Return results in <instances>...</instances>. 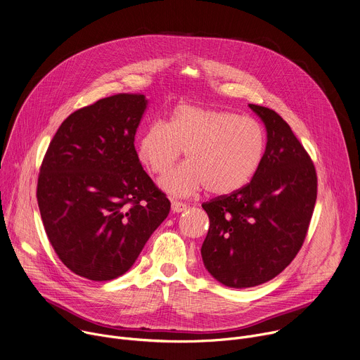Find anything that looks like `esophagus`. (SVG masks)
<instances>
[{
  "mask_svg": "<svg viewBox=\"0 0 360 360\" xmlns=\"http://www.w3.org/2000/svg\"><path fill=\"white\" fill-rule=\"evenodd\" d=\"M171 207H172V211L174 212H176V214H179V212H184V211H186V203H184V202H179V200H175V199H172V202H171Z\"/></svg>",
  "mask_w": 360,
  "mask_h": 360,
  "instance_id": "34e87169",
  "label": "esophagus"
}]
</instances>
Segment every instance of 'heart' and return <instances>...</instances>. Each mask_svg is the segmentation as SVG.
Wrapping results in <instances>:
<instances>
[{"label": "heart", "instance_id": "obj_1", "mask_svg": "<svg viewBox=\"0 0 360 360\" xmlns=\"http://www.w3.org/2000/svg\"><path fill=\"white\" fill-rule=\"evenodd\" d=\"M266 148L262 125L233 112L178 105L169 122L153 121L138 142L139 161L155 175H165L185 149L188 162L161 181L171 195L189 196L202 188L229 195L243 188L258 171Z\"/></svg>", "mask_w": 360, "mask_h": 360}]
</instances>
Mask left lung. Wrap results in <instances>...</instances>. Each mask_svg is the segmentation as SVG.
Wrapping results in <instances>:
<instances>
[{
    "instance_id": "left-lung-1",
    "label": "left lung",
    "mask_w": 360,
    "mask_h": 360,
    "mask_svg": "<svg viewBox=\"0 0 360 360\" xmlns=\"http://www.w3.org/2000/svg\"><path fill=\"white\" fill-rule=\"evenodd\" d=\"M266 128L264 160L252 181L231 195L202 203L210 229L200 255L222 285L252 288L279 275L297 255L314 214V162L275 111L249 104Z\"/></svg>"
}]
</instances>
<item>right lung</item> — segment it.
Listing matches in <instances>:
<instances>
[{
	"label": "right lung",
	"mask_w": 360,
	"mask_h": 360,
	"mask_svg": "<svg viewBox=\"0 0 360 360\" xmlns=\"http://www.w3.org/2000/svg\"><path fill=\"white\" fill-rule=\"evenodd\" d=\"M146 104L142 94H117L72 112L39 169L46 236L61 262L89 281L124 275L171 210L134 145Z\"/></svg>",
	"instance_id": "right-lung-1"
}]
</instances>
